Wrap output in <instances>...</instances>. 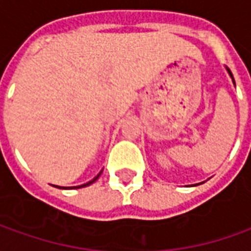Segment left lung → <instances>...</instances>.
Instances as JSON below:
<instances>
[{
    "mask_svg": "<svg viewBox=\"0 0 251 251\" xmlns=\"http://www.w3.org/2000/svg\"><path fill=\"white\" fill-rule=\"evenodd\" d=\"M227 71H228V74H229V76H231V77H232V82H234V76H232V74H231V71L228 70V68H227ZM234 83H235V82H234Z\"/></svg>",
    "mask_w": 251,
    "mask_h": 251,
    "instance_id": "left-lung-1",
    "label": "left lung"
}]
</instances>
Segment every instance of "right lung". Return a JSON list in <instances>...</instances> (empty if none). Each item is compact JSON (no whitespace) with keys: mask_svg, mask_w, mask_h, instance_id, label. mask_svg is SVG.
<instances>
[{"mask_svg":"<svg viewBox=\"0 0 251 251\" xmlns=\"http://www.w3.org/2000/svg\"><path fill=\"white\" fill-rule=\"evenodd\" d=\"M100 175H101V172H100ZM100 175H97L96 177H94V179H93V180H90L89 183H84V184H82V186H74V187H68V188H82V187H86V186H90V184H91V183H94V181L97 180V179H98V177H100ZM61 188V187H60ZM63 188H65V187H63Z\"/></svg>","mask_w":251,"mask_h":251,"instance_id":"add662e5","label":"right lung"}]
</instances>
